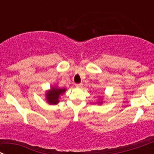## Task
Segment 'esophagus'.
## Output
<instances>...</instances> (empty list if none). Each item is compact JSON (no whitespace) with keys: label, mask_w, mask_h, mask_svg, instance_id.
<instances>
[{"label":"esophagus","mask_w":154,"mask_h":154,"mask_svg":"<svg viewBox=\"0 0 154 154\" xmlns=\"http://www.w3.org/2000/svg\"><path fill=\"white\" fill-rule=\"evenodd\" d=\"M83 86V84H81V83H80V84H76V87H77V88H79V87H81Z\"/></svg>","instance_id":"1"}]
</instances>
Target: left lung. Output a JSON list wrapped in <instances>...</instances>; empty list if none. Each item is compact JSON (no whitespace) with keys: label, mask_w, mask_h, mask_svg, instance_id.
Returning <instances> with one entry per match:
<instances>
[{"label":"left lung","mask_w":154,"mask_h":154,"mask_svg":"<svg viewBox=\"0 0 154 154\" xmlns=\"http://www.w3.org/2000/svg\"><path fill=\"white\" fill-rule=\"evenodd\" d=\"M103 103V99H102V100H98L97 101V103L98 104H102V103Z\"/></svg>","instance_id":"left-lung-1"}]
</instances>
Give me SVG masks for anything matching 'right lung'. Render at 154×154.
Segmentation results:
<instances>
[{
  "label": "right lung",
  "instance_id": "1",
  "mask_svg": "<svg viewBox=\"0 0 154 154\" xmlns=\"http://www.w3.org/2000/svg\"><path fill=\"white\" fill-rule=\"evenodd\" d=\"M67 91L66 88H60L57 86H52L51 89L46 91L45 94V99L47 103L50 105H55L60 102V98L62 94Z\"/></svg>",
  "mask_w": 154,
  "mask_h": 154
}]
</instances>
